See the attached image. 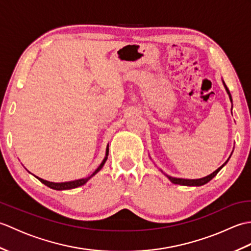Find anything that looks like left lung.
<instances>
[{
	"mask_svg": "<svg viewBox=\"0 0 251 251\" xmlns=\"http://www.w3.org/2000/svg\"><path fill=\"white\" fill-rule=\"evenodd\" d=\"M222 83H223V85H225V88H226V93H227V95H228V98H230V101L232 102V96H231V94H230V90L227 89L226 85V83H225V81H223V79H222ZM232 106H233V104H232ZM231 155H232V154H231ZM231 155H230V157H231ZM230 157L227 158V161H226L225 164H223L222 166H220L217 170H215L214 173L210 174V175H208V176H206V177H204V178H201V179H182V178L170 177V176L165 175V174H164V175L166 176V177L170 180V182H173L174 184H180V185H186V186H201V185H204V184L208 183L212 178L216 177L217 174L219 173L220 170H221L223 167H225V165L228 162V159H230ZM162 173H163V172H162Z\"/></svg>",
	"mask_w": 251,
	"mask_h": 251,
	"instance_id": "1",
	"label": "left lung"
}]
</instances>
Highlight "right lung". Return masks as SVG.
Listing matches in <instances>:
<instances>
[{
	"instance_id": "1",
	"label": "right lung",
	"mask_w": 251,
	"mask_h": 251,
	"mask_svg": "<svg viewBox=\"0 0 251 251\" xmlns=\"http://www.w3.org/2000/svg\"><path fill=\"white\" fill-rule=\"evenodd\" d=\"M108 155H109V145L106 146V149H105V156H104V158L102 159V162H101V164L99 165L98 168L96 169L92 175L88 176V177H86V178L78 179V180H73V181H68V182H50V181H47V180H44V179H42V178H39V177H36V176H35V177H36L37 179H39L42 183H44L45 185H47V186H49V188H50V189H52V190L62 191V190L75 189V188H78V186L84 185L90 178H93L96 174H97L98 172H100L101 168L103 167L104 163L106 162V159H108Z\"/></svg>"
}]
</instances>
